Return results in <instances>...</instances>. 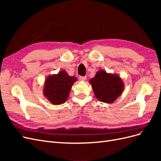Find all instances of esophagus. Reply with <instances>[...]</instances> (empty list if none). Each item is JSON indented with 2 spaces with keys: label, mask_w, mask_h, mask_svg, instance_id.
<instances>
[{
  "label": "esophagus",
  "mask_w": 161,
  "mask_h": 161,
  "mask_svg": "<svg viewBox=\"0 0 161 161\" xmlns=\"http://www.w3.org/2000/svg\"><path fill=\"white\" fill-rule=\"evenodd\" d=\"M86 76H80V78H79V80L80 81H85V80H86Z\"/></svg>",
  "instance_id": "obj_1"
}]
</instances>
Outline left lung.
Returning <instances> with one entry per match:
<instances>
[{
  "mask_svg": "<svg viewBox=\"0 0 161 161\" xmlns=\"http://www.w3.org/2000/svg\"><path fill=\"white\" fill-rule=\"evenodd\" d=\"M89 83L96 98L106 103L114 102L124 89V82L118 74L108 73L103 69L97 72L95 77L89 80Z\"/></svg>",
  "mask_w": 161,
  "mask_h": 161,
  "instance_id": "left-lung-1",
  "label": "left lung"
}]
</instances>
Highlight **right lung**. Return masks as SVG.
Returning <instances> with one entry per match:
<instances>
[{"label": "right lung", "mask_w": 161, "mask_h": 161, "mask_svg": "<svg viewBox=\"0 0 161 161\" xmlns=\"http://www.w3.org/2000/svg\"><path fill=\"white\" fill-rule=\"evenodd\" d=\"M76 80V76H69L64 70L48 76L43 86V95L53 105L64 103L69 98L72 86Z\"/></svg>", "instance_id": "1"}]
</instances>
